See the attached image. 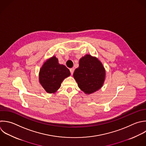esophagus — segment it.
I'll return each instance as SVG.
<instances>
[{
    "label": "esophagus",
    "instance_id": "34e87169",
    "mask_svg": "<svg viewBox=\"0 0 146 146\" xmlns=\"http://www.w3.org/2000/svg\"><path fill=\"white\" fill-rule=\"evenodd\" d=\"M74 70H75L74 68H71V69H70V72H71V75H72V74H73V73H74Z\"/></svg>",
    "mask_w": 146,
    "mask_h": 146
}]
</instances>
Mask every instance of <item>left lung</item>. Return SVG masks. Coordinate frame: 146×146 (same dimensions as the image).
Returning <instances> with one entry per match:
<instances>
[{"label": "left lung", "instance_id": "left-lung-1", "mask_svg": "<svg viewBox=\"0 0 146 146\" xmlns=\"http://www.w3.org/2000/svg\"><path fill=\"white\" fill-rule=\"evenodd\" d=\"M105 70L96 58L86 55L79 60V67L74 72V77L82 91L87 94L100 89L105 79Z\"/></svg>", "mask_w": 146, "mask_h": 146}]
</instances>
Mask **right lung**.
<instances>
[{"label":"right lung","mask_w":146,"mask_h":146,"mask_svg":"<svg viewBox=\"0 0 146 146\" xmlns=\"http://www.w3.org/2000/svg\"><path fill=\"white\" fill-rule=\"evenodd\" d=\"M70 75V70L60 64L55 56L46 61L39 72V82L48 93L55 92L61 86L63 80Z\"/></svg>","instance_id":"obj_1"}]
</instances>
